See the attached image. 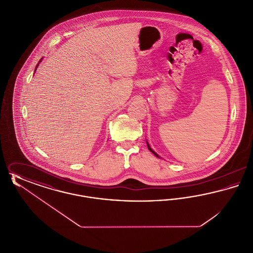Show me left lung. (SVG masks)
Returning a JSON list of instances; mask_svg holds the SVG:
<instances>
[{
    "instance_id": "8db88e82",
    "label": "left lung",
    "mask_w": 253,
    "mask_h": 253,
    "mask_svg": "<svg viewBox=\"0 0 253 253\" xmlns=\"http://www.w3.org/2000/svg\"><path fill=\"white\" fill-rule=\"evenodd\" d=\"M146 142H147V146H148V149H149V150H150V151H151V152H152V153H153V154H154V155H155L156 157H158V158H161V157H159V156L157 155V153H156V152H155V151H154V150H153V149H152V148L150 147V145H149V143H148V141H147V140H146Z\"/></svg>"
}]
</instances>
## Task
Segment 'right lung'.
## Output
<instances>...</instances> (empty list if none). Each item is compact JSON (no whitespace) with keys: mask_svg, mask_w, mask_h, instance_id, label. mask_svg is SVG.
Masks as SVG:
<instances>
[{"mask_svg":"<svg viewBox=\"0 0 253 253\" xmlns=\"http://www.w3.org/2000/svg\"><path fill=\"white\" fill-rule=\"evenodd\" d=\"M42 59H41V60H40V61H39V63H38V64H37L36 69H35V72H36L37 68H38V66H39V64H40V62H41V61H42ZM34 74H35V73H34Z\"/></svg>","mask_w":253,"mask_h":253,"instance_id":"add662e5","label":"right lung"}]
</instances>
